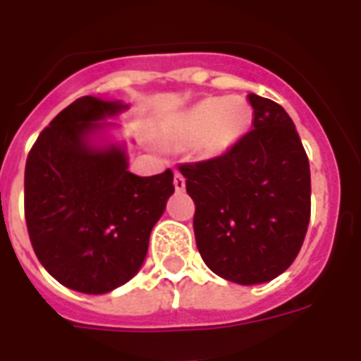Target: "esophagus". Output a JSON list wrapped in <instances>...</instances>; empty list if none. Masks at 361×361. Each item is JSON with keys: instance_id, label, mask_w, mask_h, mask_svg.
I'll list each match as a JSON object with an SVG mask.
<instances>
[{"instance_id": "1", "label": "esophagus", "mask_w": 361, "mask_h": 361, "mask_svg": "<svg viewBox=\"0 0 361 361\" xmlns=\"http://www.w3.org/2000/svg\"><path fill=\"white\" fill-rule=\"evenodd\" d=\"M173 188H176V191H183L185 189V178L180 172L173 173Z\"/></svg>"}]
</instances>
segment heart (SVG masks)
Listing matches in <instances>:
<instances>
[{"instance_id":"b5f03b06","label":"heart","mask_w":361,"mask_h":361,"mask_svg":"<svg viewBox=\"0 0 361 361\" xmlns=\"http://www.w3.org/2000/svg\"><path fill=\"white\" fill-rule=\"evenodd\" d=\"M253 110L242 96L204 98L166 123L164 139L176 147H193L201 158H219L250 131Z\"/></svg>"}]
</instances>
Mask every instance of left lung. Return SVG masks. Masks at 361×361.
Segmentation results:
<instances>
[{
  "label": "left lung",
  "instance_id": "left-lung-1",
  "mask_svg": "<svg viewBox=\"0 0 361 361\" xmlns=\"http://www.w3.org/2000/svg\"><path fill=\"white\" fill-rule=\"evenodd\" d=\"M253 129L226 154L180 166L195 201L197 250L224 280L276 279L302 250L311 212L310 160L280 104L247 94Z\"/></svg>",
  "mask_w": 361,
  "mask_h": 361
}]
</instances>
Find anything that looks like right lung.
<instances>
[{"label":"right lung","mask_w":361,"mask_h":361,"mask_svg":"<svg viewBox=\"0 0 361 361\" xmlns=\"http://www.w3.org/2000/svg\"><path fill=\"white\" fill-rule=\"evenodd\" d=\"M129 104L82 96L38 135L25 168V216L36 257L59 284L108 294L133 279L173 193V173L129 172L108 119Z\"/></svg>","instance_id":"add662e5"}]
</instances>
